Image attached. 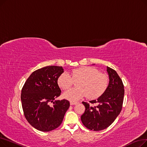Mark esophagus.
Segmentation results:
<instances>
[{
  "instance_id": "obj_1",
  "label": "esophagus",
  "mask_w": 147,
  "mask_h": 147,
  "mask_svg": "<svg viewBox=\"0 0 147 147\" xmlns=\"http://www.w3.org/2000/svg\"><path fill=\"white\" fill-rule=\"evenodd\" d=\"M79 102H73V101H71L70 102V105H76V104H78Z\"/></svg>"
}]
</instances>
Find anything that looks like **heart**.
<instances>
[{
	"instance_id": "b5f03b06",
	"label": "heart",
	"mask_w": 147,
	"mask_h": 147,
	"mask_svg": "<svg viewBox=\"0 0 147 147\" xmlns=\"http://www.w3.org/2000/svg\"><path fill=\"white\" fill-rule=\"evenodd\" d=\"M76 86L65 92L63 96L71 101H78L85 95L95 99L101 96L109 85L108 76L94 67H83L72 69L69 73L64 72L58 78V86L64 90L70 88L74 81H78Z\"/></svg>"
}]
</instances>
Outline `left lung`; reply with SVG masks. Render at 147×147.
I'll list each match as a JSON object with an SVG mask.
<instances>
[{"label":"left lung","mask_w":147,"mask_h":147,"mask_svg":"<svg viewBox=\"0 0 147 147\" xmlns=\"http://www.w3.org/2000/svg\"><path fill=\"white\" fill-rule=\"evenodd\" d=\"M107 71L109 83L106 90L97 99L89 101L96 105L82 102L85 111L82 115L81 120L84 126L92 130H102L110 126L122 109L125 94L122 80L114 69L107 67Z\"/></svg>","instance_id":"1"}]
</instances>
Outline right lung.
<instances>
[{
  "instance_id": "add662e5",
  "label": "right lung",
  "mask_w": 147,
  "mask_h": 147,
  "mask_svg": "<svg viewBox=\"0 0 147 147\" xmlns=\"http://www.w3.org/2000/svg\"><path fill=\"white\" fill-rule=\"evenodd\" d=\"M63 67L47 66L33 72L21 90V99L24 116L35 129L49 132L60 126L69 109L66 99L55 100L61 93L58 77Z\"/></svg>"
}]
</instances>
